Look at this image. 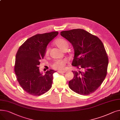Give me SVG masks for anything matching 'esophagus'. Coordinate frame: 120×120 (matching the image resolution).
Instances as JSON below:
<instances>
[{"instance_id": "1", "label": "esophagus", "mask_w": 120, "mask_h": 120, "mask_svg": "<svg viewBox=\"0 0 120 120\" xmlns=\"http://www.w3.org/2000/svg\"><path fill=\"white\" fill-rule=\"evenodd\" d=\"M58 72L59 73H65L66 71H58Z\"/></svg>"}]
</instances>
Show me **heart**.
<instances>
[{"instance_id":"1","label":"heart","mask_w":120,"mask_h":120,"mask_svg":"<svg viewBox=\"0 0 120 120\" xmlns=\"http://www.w3.org/2000/svg\"><path fill=\"white\" fill-rule=\"evenodd\" d=\"M55 45L58 47L60 49H61L63 51L64 50L67 49L69 44L68 42L63 38H59L57 39L55 42H54ZM49 52V47H47L46 49L45 54L46 56L48 55ZM68 61L66 59H63V60H57L55 61L53 64L52 65V68L58 71H62L64 70L65 67L66 65L67 64Z\"/></svg>"}]
</instances>
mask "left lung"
Here are the masks:
<instances>
[{
    "label": "left lung",
    "mask_w": 120,
    "mask_h": 120,
    "mask_svg": "<svg viewBox=\"0 0 120 120\" xmlns=\"http://www.w3.org/2000/svg\"><path fill=\"white\" fill-rule=\"evenodd\" d=\"M60 34L74 48L72 66L84 70L72 71L69 87L80 95H89L101 85L107 74L109 58L103 44L98 37L81 29L62 31Z\"/></svg>",
    "instance_id": "obj_1"
}]
</instances>
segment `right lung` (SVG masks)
I'll return each instance as SVG.
<instances>
[{
    "mask_svg": "<svg viewBox=\"0 0 120 120\" xmlns=\"http://www.w3.org/2000/svg\"><path fill=\"white\" fill-rule=\"evenodd\" d=\"M58 34V31H52L36 34L28 39L18 50L15 66L17 80L30 95L40 96L52 87L53 74L56 71L49 70L43 75L38 66L48 44Z\"/></svg>",
    "mask_w": 120,
    "mask_h": 120,
    "instance_id": "right-lung-1",
    "label": "right lung"
}]
</instances>
